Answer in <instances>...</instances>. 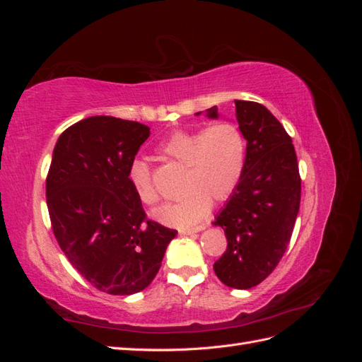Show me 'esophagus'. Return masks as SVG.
<instances>
[{"instance_id":"34e87169","label":"esophagus","mask_w":362,"mask_h":362,"mask_svg":"<svg viewBox=\"0 0 362 362\" xmlns=\"http://www.w3.org/2000/svg\"><path fill=\"white\" fill-rule=\"evenodd\" d=\"M204 229H205V225H199V226L192 228V229H180V234H181V235H193V234H196V233L204 231Z\"/></svg>"}]
</instances>
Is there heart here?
I'll use <instances>...</instances> for the list:
<instances>
[{"label": "heart", "mask_w": 362, "mask_h": 362, "mask_svg": "<svg viewBox=\"0 0 362 362\" xmlns=\"http://www.w3.org/2000/svg\"><path fill=\"white\" fill-rule=\"evenodd\" d=\"M158 151L184 164L182 196L152 213L157 222L168 226L187 228L204 221L211 199H228L245 170L246 141L240 128L231 122L213 124L205 129H177L161 141ZM128 181L140 202L154 205L158 201L151 168L144 158L131 163Z\"/></svg>", "instance_id": "heart-1"}]
</instances>
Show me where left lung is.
<instances>
[{
  "label": "left lung",
  "mask_w": 362,
  "mask_h": 362,
  "mask_svg": "<svg viewBox=\"0 0 362 362\" xmlns=\"http://www.w3.org/2000/svg\"><path fill=\"white\" fill-rule=\"evenodd\" d=\"M234 103L246 163L237 189L213 222L228 242L213 269L225 286L247 290L270 275L288 246L300 205V177L291 137L279 120L258 103ZM205 116L217 119V107Z\"/></svg>",
  "instance_id": "left-lung-1"
}]
</instances>
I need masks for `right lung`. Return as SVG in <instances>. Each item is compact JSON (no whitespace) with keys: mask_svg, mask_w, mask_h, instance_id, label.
Listing matches in <instances>:
<instances>
[{"mask_svg":"<svg viewBox=\"0 0 362 362\" xmlns=\"http://www.w3.org/2000/svg\"><path fill=\"white\" fill-rule=\"evenodd\" d=\"M149 127L92 116L60 134L47 178V205L59 246L100 291L128 296L156 278L178 233L146 221L128 169Z\"/></svg>","mask_w":362,"mask_h":362,"instance_id":"right-lung-1","label":"right lung"}]
</instances>
